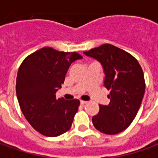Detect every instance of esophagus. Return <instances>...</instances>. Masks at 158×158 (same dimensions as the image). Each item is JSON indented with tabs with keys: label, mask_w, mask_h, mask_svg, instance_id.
Returning <instances> with one entry per match:
<instances>
[{
	"label": "esophagus",
	"mask_w": 158,
	"mask_h": 158,
	"mask_svg": "<svg viewBox=\"0 0 158 158\" xmlns=\"http://www.w3.org/2000/svg\"><path fill=\"white\" fill-rule=\"evenodd\" d=\"M88 102H86V101H80V103H81V105H85L86 103Z\"/></svg>",
	"instance_id": "1"
}]
</instances>
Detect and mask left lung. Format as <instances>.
<instances>
[{
	"instance_id": "obj_1",
	"label": "left lung",
	"mask_w": 158,
	"mask_h": 158,
	"mask_svg": "<svg viewBox=\"0 0 158 158\" xmlns=\"http://www.w3.org/2000/svg\"><path fill=\"white\" fill-rule=\"evenodd\" d=\"M102 64L104 85L110 90L107 106L99 105L92 118L95 128L106 135L126 129L135 118L145 94L144 73L135 57L111 44H103L84 52Z\"/></svg>"
}]
</instances>
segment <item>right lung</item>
<instances>
[{"mask_svg":"<svg viewBox=\"0 0 158 158\" xmlns=\"http://www.w3.org/2000/svg\"><path fill=\"white\" fill-rule=\"evenodd\" d=\"M83 58L77 52L43 47L26 57L19 67L16 93L27 121L41 135L56 137L69 131L78 111L79 100L56 98L69 66Z\"/></svg>","mask_w":158,"mask_h":158,"instance_id":"1","label":"right lung"}]
</instances>
